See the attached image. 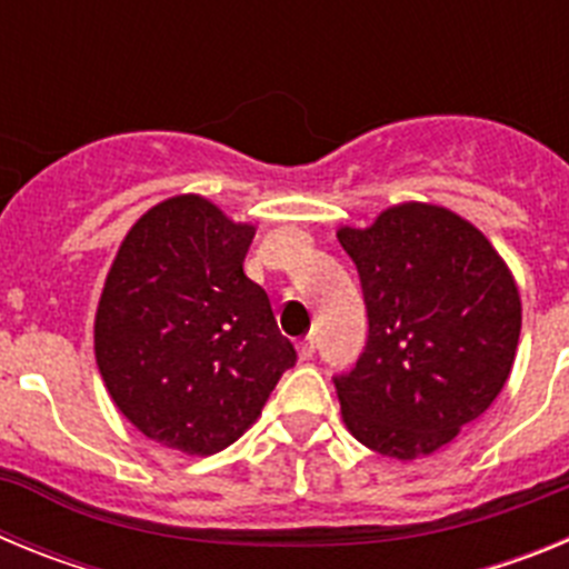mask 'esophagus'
Listing matches in <instances>:
<instances>
[{
  "instance_id": "34e87169",
  "label": "esophagus",
  "mask_w": 569,
  "mask_h": 569,
  "mask_svg": "<svg viewBox=\"0 0 569 569\" xmlns=\"http://www.w3.org/2000/svg\"><path fill=\"white\" fill-rule=\"evenodd\" d=\"M296 350H299V359H301V361H308L310 356L316 353V341H313V336H305V339L296 341Z\"/></svg>"
}]
</instances>
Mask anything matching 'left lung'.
Returning a JSON list of instances; mask_svg holds the SVG:
<instances>
[{
	"label": "left lung",
	"mask_w": 569,
	"mask_h": 569,
	"mask_svg": "<svg viewBox=\"0 0 569 569\" xmlns=\"http://www.w3.org/2000/svg\"><path fill=\"white\" fill-rule=\"evenodd\" d=\"M336 236L359 270L370 325L353 370L333 379L341 419L390 459L436 453L510 379L516 279L479 228L439 204H396Z\"/></svg>",
	"instance_id": "8db88e82"
}]
</instances>
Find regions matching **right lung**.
<instances>
[{
	"mask_svg": "<svg viewBox=\"0 0 569 569\" xmlns=\"http://www.w3.org/2000/svg\"><path fill=\"white\" fill-rule=\"evenodd\" d=\"M253 233L202 196H173L128 230L104 279L93 350L110 399L188 456L233 445L296 365L241 268Z\"/></svg>",
	"mask_w": 569,
	"mask_h": 569,
	"instance_id": "right-lung-1",
	"label": "right lung"
}]
</instances>
